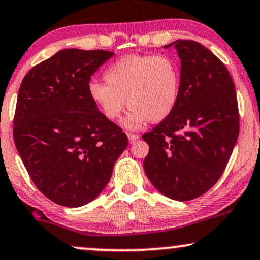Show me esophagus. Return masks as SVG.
<instances>
[{"label": "esophagus", "instance_id": "esophagus-1", "mask_svg": "<svg viewBox=\"0 0 260 260\" xmlns=\"http://www.w3.org/2000/svg\"><path fill=\"white\" fill-rule=\"evenodd\" d=\"M127 139H129V142H130V143H134V142H136V141L140 139V136L136 135V134L127 133Z\"/></svg>", "mask_w": 260, "mask_h": 260}]
</instances>
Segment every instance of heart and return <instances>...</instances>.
Instances as JSON below:
<instances>
[{"mask_svg": "<svg viewBox=\"0 0 260 260\" xmlns=\"http://www.w3.org/2000/svg\"><path fill=\"white\" fill-rule=\"evenodd\" d=\"M105 81L89 83L91 101L108 120L120 118L127 101L131 111L124 125L129 129L165 120L181 96V69L169 55L123 56L108 67Z\"/></svg>", "mask_w": 260, "mask_h": 260, "instance_id": "heart-1", "label": "heart"}]
</instances>
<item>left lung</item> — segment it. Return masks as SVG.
Masks as SVG:
<instances>
[{
    "label": "left lung",
    "instance_id": "left-lung-1",
    "mask_svg": "<svg viewBox=\"0 0 260 260\" xmlns=\"http://www.w3.org/2000/svg\"><path fill=\"white\" fill-rule=\"evenodd\" d=\"M182 89L170 117L142 139L149 153L143 161L152 184L172 200L206 193L224 172L239 136L235 85L224 63L195 41L177 40Z\"/></svg>",
    "mask_w": 260,
    "mask_h": 260
}]
</instances>
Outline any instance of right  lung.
I'll return each mask as SVG.
<instances>
[{"instance_id":"obj_1","label":"right lung","mask_w":260,"mask_h":260,"mask_svg":"<svg viewBox=\"0 0 260 260\" xmlns=\"http://www.w3.org/2000/svg\"><path fill=\"white\" fill-rule=\"evenodd\" d=\"M114 53L63 49L22 79L14 115L15 147L35 185L57 205L79 207L98 197L127 147L88 92L90 77Z\"/></svg>"}]
</instances>
